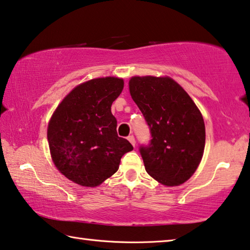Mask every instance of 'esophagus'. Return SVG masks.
<instances>
[{
    "label": "esophagus",
    "mask_w": 250,
    "mask_h": 250,
    "mask_svg": "<svg viewBox=\"0 0 250 250\" xmlns=\"http://www.w3.org/2000/svg\"><path fill=\"white\" fill-rule=\"evenodd\" d=\"M128 140L130 141L131 145H132L133 146H135V139H134L133 135H129V137H128Z\"/></svg>",
    "instance_id": "obj_1"
}]
</instances>
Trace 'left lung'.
Segmentation results:
<instances>
[{"label": "left lung", "mask_w": 250, "mask_h": 250, "mask_svg": "<svg viewBox=\"0 0 250 250\" xmlns=\"http://www.w3.org/2000/svg\"><path fill=\"white\" fill-rule=\"evenodd\" d=\"M129 89L152 138L139 149L147 174L167 186L184 183L204 152L205 125L200 110L171 78L132 77Z\"/></svg>", "instance_id": "obj_1"}]
</instances>
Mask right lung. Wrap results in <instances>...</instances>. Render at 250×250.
Listing matches in <instances>:
<instances>
[{
	"label": "right lung",
	"instance_id": "right-lung-1",
	"mask_svg": "<svg viewBox=\"0 0 250 250\" xmlns=\"http://www.w3.org/2000/svg\"><path fill=\"white\" fill-rule=\"evenodd\" d=\"M124 89L116 77L91 79L71 90L49 121L50 154L61 173L79 185L95 188L118 171L122 155L132 151L118 137L111 104Z\"/></svg>",
	"mask_w": 250,
	"mask_h": 250
}]
</instances>
